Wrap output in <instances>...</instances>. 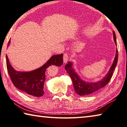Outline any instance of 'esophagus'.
I'll return each instance as SVG.
<instances>
[{
    "label": "esophagus",
    "instance_id": "obj_1",
    "mask_svg": "<svg viewBox=\"0 0 127 127\" xmlns=\"http://www.w3.org/2000/svg\"><path fill=\"white\" fill-rule=\"evenodd\" d=\"M63 60H64V62L65 64H66V62L68 61V56L67 55V54H66V53L64 54Z\"/></svg>",
    "mask_w": 127,
    "mask_h": 127
}]
</instances>
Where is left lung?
<instances>
[{"mask_svg":"<svg viewBox=\"0 0 127 127\" xmlns=\"http://www.w3.org/2000/svg\"><path fill=\"white\" fill-rule=\"evenodd\" d=\"M113 33L114 42L116 45H117L116 35L114 31H113ZM118 59V49L116 48L115 58H114L113 64L110 68L109 71L102 79L95 82H88L83 80L73 67V62L72 61H68L67 65H66L65 68L71 78L72 83H73L74 91L76 94L79 95H89L104 87L109 82L112 77L114 70H115L116 66L117 65Z\"/></svg>","mask_w":127,"mask_h":127,"instance_id":"obj_1","label":"left lung"}]
</instances>
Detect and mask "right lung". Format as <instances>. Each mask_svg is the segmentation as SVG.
<instances>
[{"label":"right lung","mask_w":127,"mask_h":127,"mask_svg":"<svg viewBox=\"0 0 127 127\" xmlns=\"http://www.w3.org/2000/svg\"><path fill=\"white\" fill-rule=\"evenodd\" d=\"M11 43L9 39L8 47ZM63 54L53 55L43 66L30 71H17L12 67L6 55V62L8 74L12 82L17 88L29 95L41 97L44 95V83L45 80V71L49 66H60L63 64Z\"/></svg>","instance_id":"1"}]
</instances>
